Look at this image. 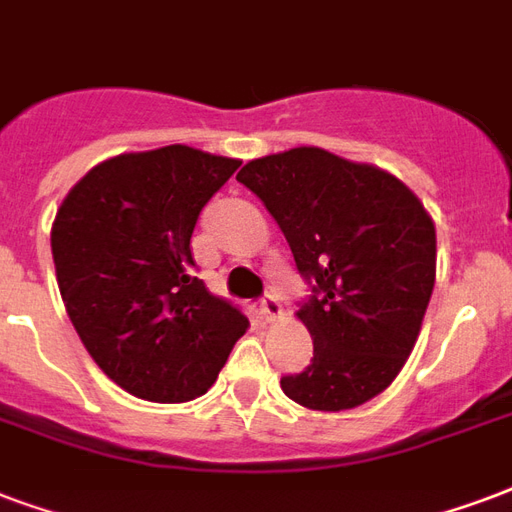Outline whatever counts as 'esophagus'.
Masks as SVG:
<instances>
[{"instance_id": "obj_1", "label": "esophagus", "mask_w": 512, "mask_h": 512, "mask_svg": "<svg viewBox=\"0 0 512 512\" xmlns=\"http://www.w3.org/2000/svg\"><path fill=\"white\" fill-rule=\"evenodd\" d=\"M259 313H261V318L267 321V324H272V321H278L280 315H283V307H280L278 297H272V294H267V297L261 299Z\"/></svg>"}]
</instances>
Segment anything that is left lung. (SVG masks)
I'll use <instances>...</instances> for the list:
<instances>
[{
  "label": "left lung",
  "mask_w": 512,
  "mask_h": 512,
  "mask_svg": "<svg viewBox=\"0 0 512 512\" xmlns=\"http://www.w3.org/2000/svg\"><path fill=\"white\" fill-rule=\"evenodd\" d=\"M237 180L278 221L313 286L297 313L313 359L280 378L283 394L324 413L370 402L405 367L432 297L437 237L421 199L324 148L253 159Z\"/></svg>",
  "instance_id": "8db88e82"
}]
</instances>
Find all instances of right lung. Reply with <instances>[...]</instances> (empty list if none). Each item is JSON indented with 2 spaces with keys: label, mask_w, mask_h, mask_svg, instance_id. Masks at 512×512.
Masks as SVG:
<instances>
[{
  "label": "right lung",
  "mask_w": 512,
  "mask_h": 512,
  "mask_svg": "<svg viewBox=\"0 0 512 512\" xmlns=\"http://www.w3.org/2000/svg\"><path fill=\"white\" fill-rule=\"evenodd\" d=\"M240 167L188 145L121 153L72 186L51 229L61 299L99 370L132 397L213 386L248 318L194 278L202 207Z\"/></svg>",
  "instance_id": "1"
}]
</instances>
